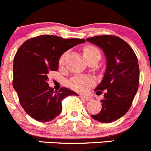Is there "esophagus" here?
<instances>
[{"mask_svg": "<svg viewBox=\"0 0 151 151\" xmlns=\"http://www.w3.org/2000/svg\"><path fill=\"white\" fill-rule=\"evenodd\" d=\"M80 98L83 99V100H85V101H89L92 99H91L90 96H83V95L80 96Z\"/></svg>", "mask_w": 151, "mask_h": 151, "instance_id": "obj_1", "label": "esophagus"}]
</instances>
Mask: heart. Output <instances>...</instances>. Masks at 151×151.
I'll return each instance as SVG.
<instances>
[{
  "label": "heart",
  "instance_id": "heart-1",
  "mask_svg": "<svg viewBox=\"0 0 151 151\" xmlns=\"http://www.w3.org/2000/svg\"><path fill=\"white\" fill-rule=\"evenodd\" d=\"M94 55H100L99 51L95 47L87 46L83 50V57H84V58ZM65 58H66V54H63L60 56L58 60L59 66H62L64 64ZM93 84V80L92 79L86 77H81V76L73 77L68 81V85H69L70 88L75 90V91H79V92H84Z\"/></svg>",
  "mask_w": 151,
  "mask_h": 151
}]
</instances>
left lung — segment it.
<instances>
[{
	"instance_id": "obj_1",
	"label": "left lung",
	"mask_w": 151,
	"mask_h": 151,
	"mask_svg": "<svg viewBox=\"0 0 151 151\" xmlns=\"http://www.w3.org/2000/svg\"><path fill=\"white\" fill-rule=\"evenodd\" d=\"M87 41L104 52L106 67L104 77L95 88L97 95L105 90L99 113L91 118L111 123L123 116L130 108L139 87L138 60L132 48L122 39L112 35L88 38Z\"/></svg>"
}]
</instances>
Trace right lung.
<instances>
[{
    "label": "right lung",
    "instance_id": "add662e5",
    "mask_svg": "<svg viewBox=\"0 0 151 151\" xmlns=\"http://www.w3.org/2000/svg\"><path fill=\"white\" fill-rule=\"evenodd\" d=\"M85 39H63L57 36L42 35L25 41L14 58L13 87L21 106L33 119L40 122L51 121L62 110V100L76 95L68 88L54 91L50 88L48 74L58 71L60 56Z\"/></svg>",
    "mask_w": 151,
    "mask_h": 151
}]
</instances>
